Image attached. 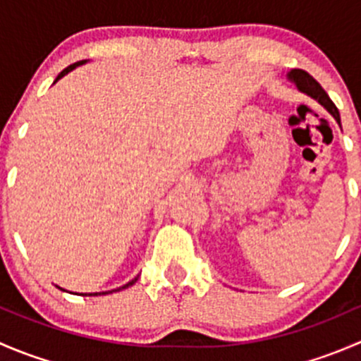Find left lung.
<instances>
[{
  "label": "left lung",
  "instance_id": "1",
  "mask_svg": "<svg viewBox=\"0 0 361 361\" xmlns=\"http://www.w3.org/2000/svg\"><path fill=\"white\" fill-rule=\"evenodd\" d=\"M288 80L297 85V89L300 90V92L307 94V96H311L312 99L318 101L322 106H325L326 111H329L330 115L337 120L338 126H341V115H338L337 106L332 103V99L329 97V94L323 90V87L319 85V83L316 82V80L312 78L307 71H304V69H292V71L288 73Z\"/></svg>",
  "mask_w": 361,
  "mask_h": 361
}]
</instances>
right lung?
I'll use <instances>...</instances> for the list:
<instances>
[{
    "label": "right lung",
    "mask_w": 361,
    "mask_h": 361,
    "mask_svg": "<svg viewBox=\"0 0 361 361\" xmlns=\"http://www.w3.org/2000/svg\"><path fill=\"white\" fill-rule=\"evenodd\" d=\"M83 63H87V61H78V63H75V64H71V66H68L66 69H63V71H61L59 73V75H57V78H56V82H57V80H59V78H63V76L64 75H68V73L69 71H73V69H75L76 66H82V64ZM56 82H54V83H56ZM137 281V278H134L133 279V281H129V283H127V285H123V286H120V288H116V290H126V288H129V286H133L134 285V283H136ZM103 293H108V292H103ZM111 293V292H110ZM83 295V293H82ZM87 295V293H85ZM89 295H97V293H89Z\"/></svg>",
    "instance_id": "1"
}]
</instances>
